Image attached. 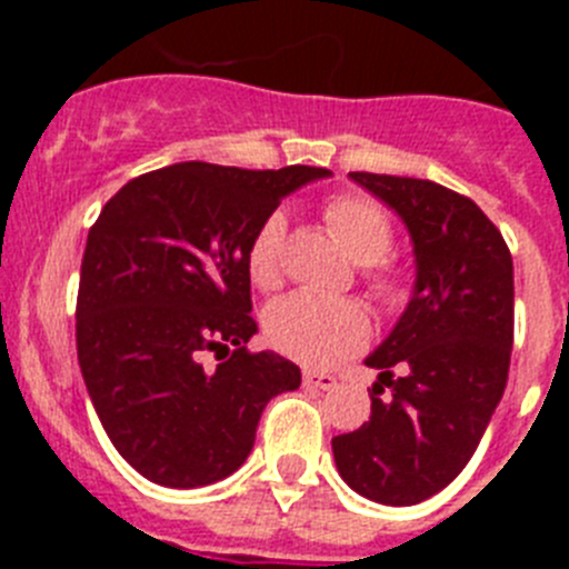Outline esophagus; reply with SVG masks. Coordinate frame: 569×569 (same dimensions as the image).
<instances>
[{
	"label": "esophagus",
	"mask_w": 569,
	"mask_h": 569,
	"mask_svg": "<svg viewBox=\"0 0 569 569\" xmlns=\"http://www.w3.org/2000/svg\"><path fill=\"white\" fill-rule=\"evenodd\" d=\"M301 381H305V387H308V390H333L336 387V376L319 373V370H305Z\"/></svg>",
	"instance_id": "34e87169"
}]
</instances>
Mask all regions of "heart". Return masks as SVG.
<instances>
[{"mask_svg": "<svg viewBox=\"0 0 569 569\" xmlns=\"http://www.w3.org/2000/svg\"><path fill=\"white\" fill-rule=\"evenodd\" d=\"M325 222L350 259L361 261L373 293L379 299H396L401 279L385 256L393 244V224L385 210L367 196L339 193L325 204ZM281 241L284 216H264L248 248V273L256 288L273 290L281 281ZM264 333L276 350L301 365H333L365 345L370 325L365 310L350 299L290 293L268 308Z\"/></svg>", "mask_w": 569, "mask_h": 569, "instance_id": "b5f03b06", "label": "heart"}]
</instances>
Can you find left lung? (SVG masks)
Returning <instances> with one entry per match:
<instances>
[{"label":"left lung","instance_id":"8db88e82","mask_svg":"<svg viewBox=\"0 0 569 569\" xmlns=\"http://www.w3.org/2000/svg\"><path fill=\"white\" fill-rule=\"evenodd\" d=\"M401 216L416 288L365 365L370 421L333 439L341 479L379 505L410 507L445 490L476 453L505 396L512 350V256L467 196L430 179L350 173Z\"/></svg>","mask_w":569,"mask_h":569}]
</instances>
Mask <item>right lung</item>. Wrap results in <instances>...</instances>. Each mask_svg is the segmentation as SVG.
Returning a JSON list of instances; mask_svg holds the SVG:
<instances>
[{"label": "right lung", "instance_id": "1", "mask_svg": "<svg viewBox=\"0 0 569 569\" xmlns=\"http://www.w3.org/2000/svg\"><path fill=\"white\" fill-rule=\"evenodd\" d=\"M330 170L179 162L136 176L90 228L77 353L104 433L162 487L228 479L253 450L261 410L301 370L250 353L248 248L288 193ZM210 349L223 361L201 365Z\"/></svg>", "mask_w": 569, "mask_h": 569}]
</instances>
